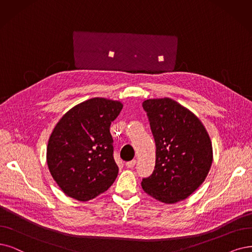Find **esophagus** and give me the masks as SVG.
<instances>
[{"instance_id":"obj_1","label":"esophagus","mask_w":252,"mask_h":252,"mask_svg":"<svg viewBox=\"0 0 252 252\" xmlns=\"http://www.w3.org/2000/svg\"><path fill=\"white\" fill-rule=\"evenodd\" d=\"M135 165H136V160H132V161L126 163V166L127 167V168H134Z\"/></svg>"}]
</instances>
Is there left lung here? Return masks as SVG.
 Listing matches in <instances>:
<instances>
[{"mask_svg": "<svg viewBox=\"0 0 252 252\" xmlns=\"http://www.w3.org/2000/svg\"><path fill=\"white\" fill-rule=\"evenodd\" d=\"M156 142V166L143 191L164 203L184 200L206 180L213 162L210 136L201 121L175 100L143 101Z\"/></svg>", "mask_w": 252, "mask_h": 252, "instance_id": "left-lung-1", "label": "left lung"}]
</instances>
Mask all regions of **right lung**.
<instances>
[{"mask_svg":"<svg viewBox=\"0 0 252 252\" xmlns=\"http://www.w3.org/2000/svg\"><path fill=\"white\" fill-rule=\"evenodd\" d=\"M123 104L101 97L74 106L56 125L46 148L55 182L67 196L88 201L107 191L118 174L111 123Z\"/></svg>","mask_w":252,"mask_h":252,"instance_id":"obj_1","label":"right lung"}]
</instances>
